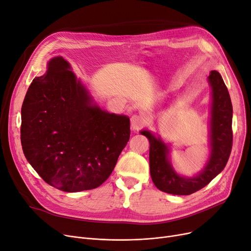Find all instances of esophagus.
<instances>
[{
    "mask_svg": "<svg viewBox=\"0 0 251 251\" xmlns=\"http://www.w3.org/2000/svg\"><path fill=\"white\" fill-rule=\"evenodd\" d=\"M130 125H132L133 129L138 130L142 128L145 125V119L143 118L141 115H133L132 121H130Z\"/></svg>",
    "mask_w": 251,
    "mask_h": 251,
    "instance_id": "obj_1",
    "label": "esophagus"
}]
</instances>
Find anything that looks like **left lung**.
Here are the masks:
<instances>
[{
	"label": "left lung",
	"mask_w": 251,
	"mask_h": 251,
	"mask_svg": "<svg viewBox=\"0 0 251 251\" xmlns=\"http://www.w3.org/2000/svg\"><path fill=\"white\" fill-rule=\"evenodd\" d=\"M212 90L210 121L211 154L208 163L198 176L184 177L178 176L168 159V147L153 137L148 130L141 133L150 143L149 163L154 185L160 191L174 195H190L208 185L226 166L233 145V107L230 95L221 75L212 70L208 76Z\"/></svg>",
	"instance_id": "obj_1"
}]
</instances>
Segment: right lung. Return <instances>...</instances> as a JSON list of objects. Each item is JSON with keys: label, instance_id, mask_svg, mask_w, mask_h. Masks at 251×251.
I'll list each match as a JSON object with an SVG mask.
<instances>
[{"label": "right lung", "instance_id": "obj_1", "mask_svg": "<svg viewBox=\"0 0 251 251\" xmlns=\"http://www.w3.org/2000/svg\"><path fill=\"white\" fill-rule=\"evenodd\" d=\"M62 57L35 77L21 108L23 153L43 180L79 192L102 185L129 140V119L91 105Z\"/></svg>", "mask_w": 251, "mask_h": 251}]
</instances>
